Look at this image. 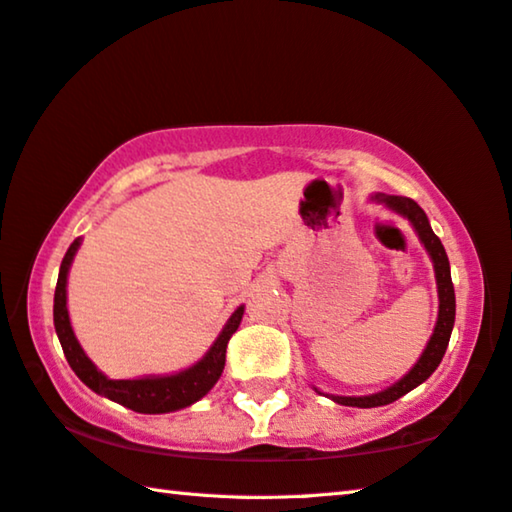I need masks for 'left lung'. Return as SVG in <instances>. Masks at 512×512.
I'll return each instance as SVG.
<instances>
[{
    "mask_svg": "<svg viewBox=\"0 0 512 512\" xmlns=\"http://www.w3.org/2000/svg\"><path fill=\"white\" fill-rule=\"evenodd\" d=\"M371 201L380 203L387 210L396 212L403 219H407L416 230L418 239L425 246L427 255L432 259L434 266V277H436V291H439V315H436V324L430 340L421 353V358L416 360V365L407 371V374L394 383L392 387L383 389V392L369 394V396H336V394H324L329 396L333 403L338 405H347V407H380V405H389L398 401V398L405 396L407 392H412L414 387L425 383L427 378L434 374V369L441 365L443 353L448 349V342L452 336V327H454V313H457V302H454V286H452V277H450V262L448 255H445V248L441 244V239L434 235V230L427 221V215L423 208L418 206L416 201L407 199V197H394V194H371ZM315 392L322 394L320 389Z\"/></svg>",
    "mask_w": 512,
    "mask_h": 512,
    "instance_id": "left-lung-1",
    "label": "left lung"
}]
</instances>
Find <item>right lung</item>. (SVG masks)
<instances>
[{
  "mask_svg": "<svg viewBox=\"0 0 512 512\" xmlns=\"http://www.w3.org/2000/svg\"><path fill=\"white\" fill-rule=\"evenodd\" d=\"M82 239L78 237L69 246L67 255H64L60 264V275H58V286H55V297H53V324L55 333H58L60 345L64 356L71 369L76 371V376L85 383L91 392L109 398L129 410L141 412V414H167L183 410V407H190L192 403L201 401L212 387L217 385V380L224 371L226 365V347L232 333L237 331L241 315H244V304L237 306L235 313L230 315L224 329L212 342V347L206 351V356L194 362L192 367L176 371V374H161V376H138V378H125V380H114L107 378L102 371L89 360L85 349L80 347V342L73 333L71 320H69V309H67V277L69 268L73 264V257H76Z\"/></svg>",
  "mask_w": 512,
  "mask_h": 512,
  "instance_id": "1",
  "label": "right lung"
}]
</instances>
